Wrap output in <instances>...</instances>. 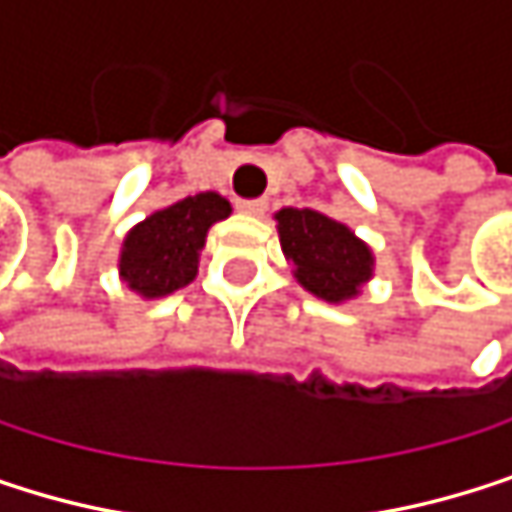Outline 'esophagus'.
Returning a JSON list of instances; mask_svg holds the SVG:
<instances>
[{"instance_id":"esophagus-1","label":"esophagus","mask_w":512,"mask_h":512,"mask_svg":"<svg viewBox=\"0 0 512 512\" xmlns=\"http://www.w3.org/2000/svg\"><path fill=\"white\" fill-rule=\"evenodd\" d=\"M236 209H239V212H245V215H264V209H267V200H261V197H251V200H236Z\"/></svg>"}]
</instances>
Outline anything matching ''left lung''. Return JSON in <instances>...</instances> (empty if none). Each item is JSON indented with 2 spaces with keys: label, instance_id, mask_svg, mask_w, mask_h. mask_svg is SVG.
<instances>
[{
  "label": "left lung",
  "instance_id": "left-lung-1",
  "mask_svg": "<svg viewBox=\"0 0 512 512\" xmlns=\"http://www.w3.org/2000/svg\"><path fill=\"white\" fill-rule=\"evenodd\" d=\"M279 236L297 282L327 303H342L360 294L372 276V251L342 221L315 209H282Z\"/></svg>",
  "mask_w": 512,
  "mask_h": 512
}]
</instances>
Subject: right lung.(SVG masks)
Here are the masks:
<instances>
[{"instance_id":"add662e5","label":"right lung","mask_w":512,"mask_h":512,"mask_svg":"<svg viewBox=\"0 0 512 512\" xmlns=\"http://www.w3.org/2000/svg\"><path fill=\"white\" fill-rule=\"evenodd\" d=\"M227 215L230 203L215 191H203L140 221L125 236L119 258V273L128 288L146 300L185 288L197 276V251L203 248L206 230Z\"/></svg>"}]
</instances>
